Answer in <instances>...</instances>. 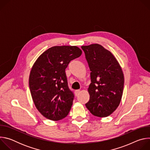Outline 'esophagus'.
<instances>
[{
  "instance_id": "1",
  "label": "esophagus",
  "mask_w": 150,
  "mask_h": 150,
  "mask_svg": "<svg viewBox=\"0 0 150 150\" xmlns=\"http://www.w3.org/2000/svg\"><path fill=\"white\" fill-rule=\"evenodd\" d=\"M79 93H80V90H77L75 91V94L76 96H78Z\"/></svg>"
}]
</instances>
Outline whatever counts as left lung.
<instances>
[{
    "instance_id": "8db88e82",
    "label": "left lung",
    "mask_w": 150,
    "mask_h": 150,
    "mask_svg": "<svg viewBox=\"0 0 150 150\" xmlns=\"http://www.w3.org/2000/svg\"><path fill=\"white\" fill-rule=\"evenodd\" d=\"M91 71L86 108L94 116L110 115L119 106L123 90L124 76L116 59L98 44L81 46Z\"/></svg>"
}]
</instances>
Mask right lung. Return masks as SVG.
<instances>
[{"label":"right lung","instance_id":"1","mask_svg":"<svg viewBox=\"0 0 150 150\" xmlns=\"http://www.w3.org/2000/svg\"><path fill=\"white\" fill-rule=\"evenodd\" d=\"M76 46H54L42 53L33 65L29 77L33 100L40 113L57 121L68 116L74 95L68 87L65 69L79 57Z\"/></svg>","mask_w":150,"mask_h":150}]
</instances>
